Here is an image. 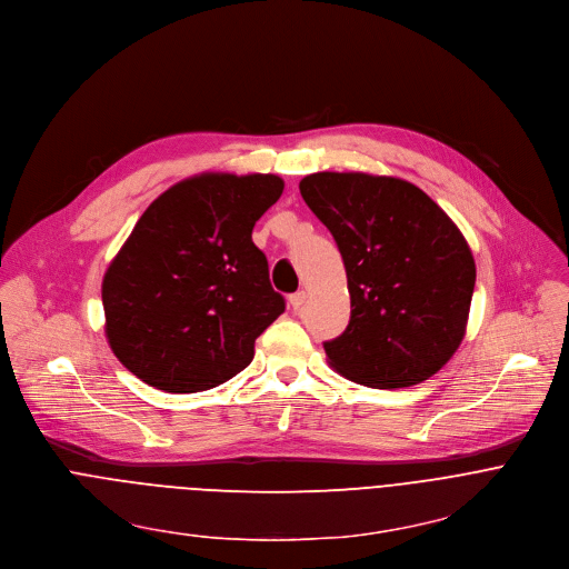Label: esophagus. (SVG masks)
<instances>
[{"instance_id":"1","label":"esophagus","mask_w":569,"mask_h":569,"mask_svg":"<svg viewBox=\"0 0 569 569\" xmlns=\"http://www.w3.org/2000/svg\"><path fill=\"white\" fill-rule=\"evenodd\" d=\"M305 300H307V293H305V291H296V293L289 296V305H291L293 309H300V307L305 305Z\"/></svg>"}]
</instances>
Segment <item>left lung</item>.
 <instances>
[{
    "label": "left lung",
    "mask_w": 569,
    "mask_h": 569,
    "mask_svg": "<svg viewBox=\"0 0 569 569\" xmlns=\"http://www.w3.org/2000/svg\"><path fill=\"white\" fill-rule=\"evenodd\" d=\"M309 210L346 264L350 323L326 341L330 366L375 389L420 385L466 337L475 258L457 223L420 187L361 171L300 180Z\"/></svg>",
    "instance_id": "obj_1"
}]
</instances>
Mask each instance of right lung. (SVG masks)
I'll return each mask as SVG.
<instances>
[{"instance_id": "right-lung-1", "label": "right lung", "mask_w": 569, "mask_h": 569, "mask_svg": "<svg viewBox=\"0 0 569 569\" xmlns=\"http://www.w3.org/2000/svg\"><path fill=\"white\" fill-rule=\"evenodd\" d=\"M282 189L273 173H199L144 210L101 284L108 343L142 382L197 393L252 361L284 311L252 226Z\"/></svg>"}]
</instances>
